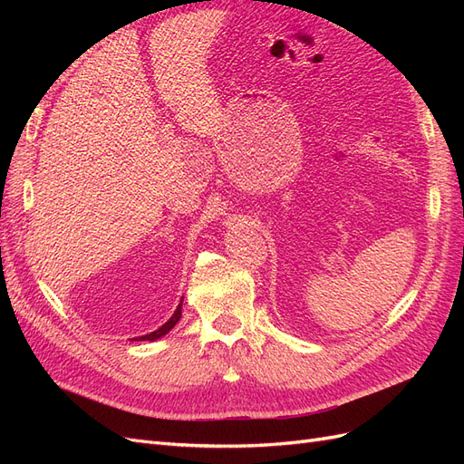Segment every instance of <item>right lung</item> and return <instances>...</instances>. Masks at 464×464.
<instances>
[{"label":"right lung","mask_w":464,"mask_h":464,"mask_svg":"<svg viewBox=\"0 0 464 464\" xmlns=\"http://www.w3.org/2000/svg\"><path fill=\"white\" fill-rule=\"evenodd\" d=\"M181 300H184V298H181ZM179 317H181V304L178 305V310L174 312V315L168 319L162 327H159L157 331H152V333H149L145 336H139V339H141V341H157V339H160V336H164L168 331L174 329V325L179 321Z\"/></svg>","instance_id":"obj_1"}]
</instances>
